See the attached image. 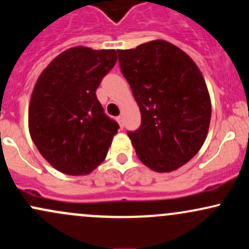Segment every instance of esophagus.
<instances>
[{
	"instance_id": "34e87169",
	"label": "esophagus",
	"mask_w": 249,
	"mask_h": 249,
	"mask_svg": "<svg viewBox=\"0 0 249 249\" xmlns=\"http://www.w3.org/2000/svg\"><path fill=\"white\" fill-rule=\"evenodd\" d=\"M117 122L119 123V125H120V127H124V120H123V117L122 116H119V117H117Z\"/></svg>"
}]
</instances>
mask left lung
<instances>
[{"label": "left lung", "mask_w": 249, "mask_h": 249, "mask_svg": "<svg viewBox=\"0 0 249 249\" xmlns=\"http://www.w3.org/2000/svg\"><path fill=\"white\" fill-rule=\"evenodd\" d=\"M117 53L141 110V126L127 131L136 154L158 173L176 170L197 154L208 133L212 105L200 70L164 40Z\"/></svg>", "instance_id": "1"}]
</instances>
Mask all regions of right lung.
<instances>
[{
    "instance_id": "right-lung-1",
    "label": "right lung",
    "mask_w": 249,
    "mask_h": 249,
    "mask_svg": "<svg viewBox=\"0 0 249 249\" xmlns=\"http://www.w3.org/2000/svg\"><path fill=\"white\" fill-rule=\"evenodd\" d=\"M116 62L114 49L80 46L56 56L37 79L29 105V132L56 170L87 175L105 160L119 125L104 112L95 91Z\"/></svg>"
}]
</instances>
